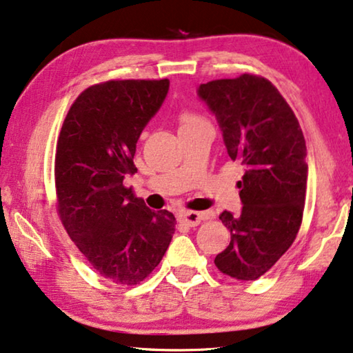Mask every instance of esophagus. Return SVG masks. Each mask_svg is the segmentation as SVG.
I'll return each instance as SVG.
<instances>
[{
  "instance_id": "esophagus-1",
  "label": "esophagus",
  "mask_w": 353,
  "mask_h": 353,
  "mask_svg": "<svg viewBox=\"0 0 353 353\" xmlns=\"http://www.w3.org/2000/svg\"><path fill=\"white\" fill-rule=\"evenodd\" d=\"M204 218L205 214H203V212H182V214H179V220H181V223L190 228L198 226Z\"/></svg>"
}]
</instances>
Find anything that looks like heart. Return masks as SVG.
<instances>
[{"instance_id": "obj_1", "label": "heart", "mask_w": 353, "mask_h": 353, "mask_svg": "<svg viewBox=\"0 0 353 353\" xmlns=\"http://www.w3.org/2000/svg\"><path fill=\"white\" fill-rule=\"evenodd\" d=\"M198 122H201V121L196 119V117H194L193 114H190V113H182L181 114V124H182L181 128L193 125V124H198Z\"/></svg>"}]
</instances>
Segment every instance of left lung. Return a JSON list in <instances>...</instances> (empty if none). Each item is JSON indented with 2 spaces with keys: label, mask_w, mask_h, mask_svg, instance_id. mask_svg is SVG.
<instances>
[{
  "label": "left lung",
  "mask_w": 353,
  "mask_h": 353,
  "mask_svg": "<svg viewBox=\"0 0 353 353\" xmlns=\"http://www.w3.org/2000/svg\"><path fill=\"white\" fill-rule=\"evenodd\" d=\"M198 97L216 117L231 160L243 166L237 182L240 215L223 210L228 248L215 257L218 270L254 281L289 250L303 218L307 163L303 132L284 97L262 77L199 85Z\"/></svg>",
  "instance_id": "8db88e82"
}]
</instances>
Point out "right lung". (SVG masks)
Returning a JSON list of instances; mask_svg holds the SVG:
<instances>
[{"mask_svg":"<svg viewBox=\"0 0 353 353\" xmlns=\"http://www.w3.org/2000/svg\"><path fill=\"white\" fill-rule=\"evenodd\" d=\"M170 80H117L77 97L61 128L54 159L58 210L67 234L103 278L132 286L160 264L176 231L171 212H154L124 179Z\"/></svg>","mask_w":353,"mask_h":353,"instance_id":"1","label":"right lung"}]
</instances>
